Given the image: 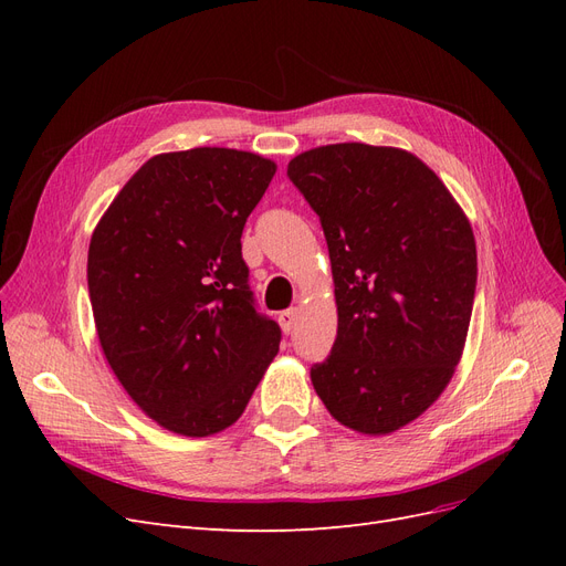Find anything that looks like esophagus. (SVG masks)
<instances>
[{
    "mask_svg": "<svg viewBox=\"0 0 566 566\" xmlns=\"http://www.w3.org/2000/svg\"><path fill=\"white\" fill-rule=\"evenodd\" d=\"M279 323L285 335H290L295 331V323H297V310H287V312H281L279 314Z\"/></svg>",
    "mask_w": 566,
    "mask_h": 566,
    "instance_id": "obj_1",
    "label": "esophagus"
}]
</instances>
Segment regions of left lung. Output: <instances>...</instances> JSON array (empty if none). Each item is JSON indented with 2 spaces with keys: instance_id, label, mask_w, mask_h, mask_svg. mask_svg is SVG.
I'll return each instance as SVG.
<instances>
[{
  "instance_id": "1",
  "label": "left lung",
  "mask_w": 566,
  "mask_h": 566,
  "mask_svg": "<svg viewBox=\"0 0 566 566\" xmlns=\"http://www.w3.org/2000/svg\"><path fill=\"white\" fill-rule=\"evenodd\" d=\"M287 177L321 219L335 283L337 337L312 368L314 389L349 430L397 432L439 399L465 349L470 219L401 148L318 146L290 160Z\"/></svg>"
}]
</instances>
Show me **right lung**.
<instances>
[{
  "label": "right lung",
  "instance_id": "obj_1",
  "mask_svg": "<svg viewBox=\"0 0 566 566\" xmlns=\"http://www.w3.org/2000/svg\"><path fill=\"white\" fill-rule=\"evenodd\" d=\"M276 163L235 148L160 153L98 219L87 283L101 349L132 401L165 430H227L279 354L241 252Z\"/></svg>",
  "mask_w": 566,
  "mask_h": 566
}]
</instances>
